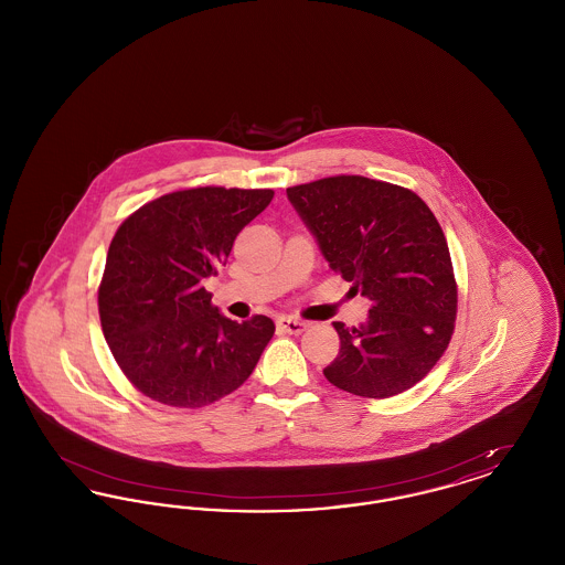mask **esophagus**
Here are the masks:
<instances>
[{
  "label": "esophagus",
  "mask_w": 565,
  "mask_h": 565,
  "mask_svg": "<svg viewBox=\"0 0 565 565\" xmlns=\"http://www.w3.org/2000/svg\"><path fill=\"white\" fill-rule=\"evenodd\" d=\"M277 328L281 332H288V334H300L302 330H307V323L302 322V320L290 318V316H281V318H277Z\"/></svg>",
  "instance_id": "1"
}]
</instances>
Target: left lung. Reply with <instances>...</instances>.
Wrapping results in <instances>:
<instances>
[{"instance_id": "8db88e82", "label": "left lung", "mask_w": 565, "mask_h": 565, "mask_svg": "<svg viewBox=\"0 0 565 565\" xmlns=\"http://www.w3.org/2000/svg\"><path fill=\"white\" fill-rule=\"evenodd\" d=\"M286 192L330 269L371 300L366 322H334L341 350L323 375L353 396L403 394L430 373L456 328L457 284L438 220L413 190L362 175Z\"/></svg>"}]
</instances>
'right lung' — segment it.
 <instances>
[{"mask_svg": "<svg viewBox=\"0 0 565 565\" xmlns=\"http://www.w3.org/2000/svg\"><path fill=\"white\" fill-rule=\"evenodd\" d=\"M273 190L162 194L129 215L109 243L99 318L109 351L135 387L167 406L199 408L235 392L275 332L267 316L235 322L203 281L265 212Z\"/></svg>", "mask_w": 565, "mask_h": 565, "instance_id": "right-lung-1", "label": "right lung"}]
</instances>
